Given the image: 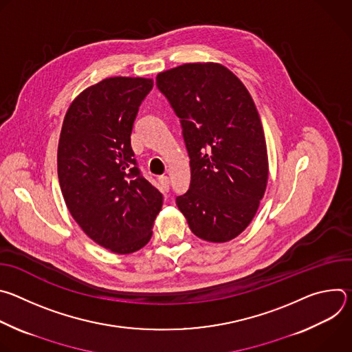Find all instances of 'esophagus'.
Segmentation results:
<instances>
[{
    "label": "esophagus",
    "mask_w": 352,
    "mask_h": 352,
    "mask_svg": "<svg viewBox=\"0 0 352 352\" xmlns=\"http://www.w3.org/2000/svg\"><path fill=\"white\" fill-rule=\"evenodd\" d=\"M159 182H160L163 190H164V192H168V189H170V179H168V177H160V178H159Z\"/></svg>",
    "instance_id": "esophagus-1"
}]
</instances>
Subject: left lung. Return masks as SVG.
Instances as JSON below:
<instances>
[{
	"label": "left lung",
	"instance_id": "left-lung-1",
	"mask_svg": "<svg viewBox=\"0 0 352 352\" xmlns=\"http://www.w3.org/2000/svg\"><path fill=\"white\" fill-rule=\"evenodd\" d=\"M156 83L181 118L190 159V185L177 206L200 239L231 241L252 221L267 186V147L254 98L217 63L171 68Z\"/></svg>",
	"mask_w": 352,
	"mask_h": 352
}]
</instances>
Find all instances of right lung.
Here are the masks:
<instances>
[{"label": "right lung", "instance_id": "obj_1", "mask_svg": "<svg viewBox=\"0 0 352 352\" xmlns=\"http://www.w3.org/2000/svg\"><path fill=\"white\" fill-rule=\"evenodd\" d=\"M153 79L114 76L71 103L58 142V179L65 205L83 232L114 254L143 248L153 234L163 195L142 177L131 133Z\"/></svg>", "mask_w": 352, "mask_h": 352}]
</instances>
